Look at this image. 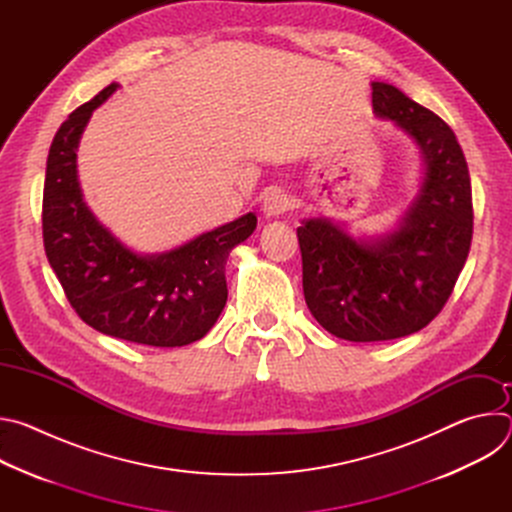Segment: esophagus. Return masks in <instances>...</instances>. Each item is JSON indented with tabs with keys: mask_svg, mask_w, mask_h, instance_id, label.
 I'll return each instance as SVG.
<instances>
[{
	"mask_svg": "<svg viewBox=\"0 0 512 512\" xmlns=\"http://www.w3.org/2000/svg\"><path fill=\"white\" fill-rule=\"evenodd\" d=\"M289 208V196L279 190V188H271L263 194V202H261V212L265 218H277L281 216L285 210Z\"/></svg>",
	"mask_w": 512,
	"mask_h": 512,
	"instance_id": "obj_1",
	"label": "esophagus"
}]
</instances>
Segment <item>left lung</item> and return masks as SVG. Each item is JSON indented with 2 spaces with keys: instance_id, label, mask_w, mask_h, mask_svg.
Returning a JSON list of instances; mask_svg holds the SVG:
<instances>
[{
  "instance_id": "1",
  "label": "left lung",
  "mask_w": 512,
  "mask_h": 512,
  "mask_svg": "<svg viewBox=\"0 0 512 512\" xmlns=\"http://www.w3.org/2000/svg\"><path fill=\"white\" fill-rule=\"evenodd\" d=\"M373 113L421 154V178L393 231L354 237L326 216L298 227L304 296L336 338L379 342L425 328L446 306L472 243V186L454 131L397 87L371 83Z\"/></svg>"
}]
</instances>
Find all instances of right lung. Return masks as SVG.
Listing matches in <instances>:
<instances>
[{"instance_id": "right-lung-1", "label": "right lung", "mask_w": 512, "mask_h": 512, "mask_svg": "<svg viewBox=\"0 0 512 512\" xmlns=\"http://www.w3.org/2000/svg\"><path fill=\"white\" fill-rule=\"evenodd\" d=\"M117 89L111 83L72 111L52 139L42 198L46 257L70 306L91 328L145 346H186L221 316L227 259L253 235L257 216L247 212L164 253L143 255L123 245L87 206L77 172L81 135Z\"/></svg>"}]
</instances>
